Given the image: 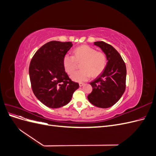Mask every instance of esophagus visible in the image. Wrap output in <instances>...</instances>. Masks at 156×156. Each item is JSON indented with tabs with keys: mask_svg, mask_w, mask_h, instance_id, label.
I'll return each instance as SVG.
<instances>
[{
	"mask_svg": "<svg viewBox=\"0 0 156 156\" xmlns=\"http://www.w3.org/2000/svg\"><path fill=\"white\" fill-rule=\"evenodd\" d=\"M84 83H79V86H80V87H83V86H84Z\"/></svg>",
	"mask_w": 156,
	"mask_h": 156,
	"instance_id": "1",
	"label": "esophagus"
}]
</instances>
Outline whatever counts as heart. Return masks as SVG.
Returning <instances> with one entry per match:
<instances>
[{"label": "heart", "mask_w": 156, "mask_h": 156, "mask_svg": "<svg viewBox=\"0 0 156 156\" xmlns=\"http://www.w3.org/2000/svg\"><path fill=\"white\" fill-rule=\"evenodd\" d=\"M73 56L66 54L62 58V64L65 72L71 75L76 67V62H81L82 69L74 73L71 78L76 82L87 81L92 75H100L106 68L107 58L103 52H98L88 45H82L75 48L73 51Z\"/></svg>", "instance_id": "heart-1"}]
</instances>
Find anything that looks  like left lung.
<instances>
[{"label":"left lung","mask_w":156,"mask_h":156,"mask_svg":"<svg viewBox=\"0 0 156 156\" xmlns=\"http://www.w3.org/2000/svg\"><path fill=\"white\" fill-rule=\"evenodd\" d=\"M107 58V64L103 73L92 81V92L88 100L92 105L108 108L119 101L126 90V66L120 55L113 47L104 41H96Z\"/></svg>","instance_id":"obj_1"}]
</instances>
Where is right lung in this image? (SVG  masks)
Listing matches in <instances>:
<instances>
[{"mask_svg": "<svg viewBox=\"0 0 156 156\" xmlns=\"http://www.w3.org/2000/svg\"><path fill=\"white\" fill-rule=\"evenodd\" d=\"M73 45L71 41H51L37 50L30 61L29 76L32 91L49 108L63 107L70 101L79 83L66 73L62 58Z\"/></svg>", "mask_w": 156, "mask_h": 156, "instance_id": "obj_1", "label": "right lung"}]
</instances>
